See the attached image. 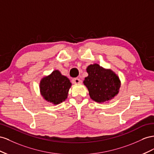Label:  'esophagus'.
<instances>
[{
	"mask_svg": "<svg viewBox=\"0 0 154 154\" xmlns=\"http://www.w3.org/2000/svg\"><path fill=\"white\" fill-rule=\"evenodd\" d=\"M82 81L79 78H73L72 79V82L73 83V84H79V83H81Z\"/></svg>",
	"mask_w": 154,
	"mask_h": 154,
	"instance_id": "obj_1",
	"label": "esophagus"
}]
</instances>
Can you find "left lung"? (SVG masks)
<instances>
[{"mask_svg":"<svg viewBox=\"0 0 154 154\" xmlns=\"http://www.w3.org/2000/svg\"><path fill=\"white\" fill-rule=\"evenodd\" d=\"M88 76L85 77L84 85L89 91L91 99L97 103L108 101L119 92L121 81L111 69H106L97 64L88 66Z\"/></svg>","mask_w":154,"mask_h":154,"instance_id":"1","label":"left lung"}]
</instances>
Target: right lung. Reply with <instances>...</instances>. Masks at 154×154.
<instances>
[{
    "mask_svg": "<svg viewBox=\"0 0 154 154\" xmlns=\"http://www.w3.org/2000/svg\"><path fill=\"white\" fill-rule=\"evenodd\" d=\"M72 83L58 70L44 77L40 82L41 94L47 101L58 104L67 99Z\"/></svg>",
    "mask_w": 154,
    "mask_h": 154,
    "instance_id": "1",
    "label": "right lung"
}]
</instances>
